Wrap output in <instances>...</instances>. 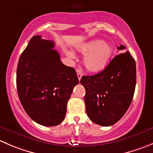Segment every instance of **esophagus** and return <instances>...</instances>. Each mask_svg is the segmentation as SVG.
Instances as JSON below:
<instances>
[{
    "label": "esophagus",
    "mask_w": 153,
    "mask_h": 153,
    "mask_svg": "<svg viewBox=\"0 0 153 153\" xmlns=\"http://www.w3.org/2000/svg\"><path fill=\"white\" fill-rule=\"evenodd\" d=\"M77 75H78V80H81V77H82V73H81V71L80 70V69H77Z\"/></svg>",
    "instance_id": "esophagus-1"
}]
</instances>
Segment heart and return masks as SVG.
<instances>
[{"instance_id": "1", "label": "heart", "mask_w": 153, "mask_h": 153, "mask_svg": "<svg viewBox=\"0 0 153 153\" xmlns=\"http://www.w3.org/2000/svg\"><path fill=\"white\" fill-rule=\"evenodd\" d=\"M83 54H87L83 60L86 70L91 73H97L103 70L108 63L113 54L112 45L102 39H95L85 42L77 48ZM69 55L72 56V53Z\"/></svg>"}]
</instances>
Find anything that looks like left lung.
Returning <instances> with one entry per match:
<instances>
[{
	"instance_id": "1",
	"label": "left lung",
	"mask_w": 153,
	"mask_h": 153,
	"mask_svg": "<svg viewBox=\"0 0 153 153\" xmlns=\"http://www.w3.org/2000/svg\"><path fill=\"white\" fill-rule=\"evenodd\" d=\"M120 51L124 45L117 47ZM86 112L92 122L110 126L123 117L132 101L136 85L135 60L128 51L117 55L96 75L83 76Z\"/></svg>"
}]
</instances>
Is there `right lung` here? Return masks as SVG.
<instances>
[{
    "label": "right lung",
    "instance_id": "1",
    "mask_svg": "<svg viewBox=\"0 0 153 153\" xmlns=\"http://www.w3.org/2000/svg\"><path fill=\"white\" fill-rule=\"evenodd\" d=\"M54 42L34 36L19 58L16 72L18 94L22 107L33 121L45 126L62 123L74 87L75 69L60 61Z\"/></svg>",
    "mask_w": 153,
    "mask_h": 153
}]
</instances>
